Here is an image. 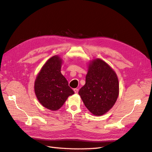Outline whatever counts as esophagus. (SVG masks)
Instances as JSON below:
<instances>
[{
  "label": "esophagus",
  "mask_w": 152,
  "mask_h": 152,
  "mask_svg": "<svg viewBox=\"0 0 152 152\" xmlns=\"http://www.w3.org/2000/svg\"><path fill=\"white\" fill-rule=\"evenodd\" d=\"M73 91H74L75 93H78V92H79V89L75 88V89H73Z\"/></svg>",
  "instance_id": "obj_1"
}]
</instances>
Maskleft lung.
Returning <instances> with one entry per match:
<instances>
[{
	"mask_svg": "<svg viewBox=\"0 0 152 152\" xmlns=\"http://www.w3.org/2000/svg\"><path fill=\"white\" fill-rule=\"evenodd\" d=\"M118 78L112 68L100 59L89 64L86 77V84L79 94L88 109L94 115H102L111 109L118 96Z\"/></svg>",
	"mask_w": 152,
	"mask_h": 152,
	"instance_id": "obj_1",
	"label": "left lung"
}]
</instances>
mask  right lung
<instances>
[{
	"label": "right lung",
	"instance_id": "right-lung-1",
	"mask_svg": "<svg viewBox=\"0 0 152 152\" xmlns=\"http://www.w3.org/2000/svg\"><path fill=\"white\" fill-rule=\"evenodd\" d=\"M62 61L58 56L44 64L35 81V93L39 102L46 108L58 110L74 92L61 73Z\"/></svg>",
	"mask_w": 152,
	"mask_h": 152
}]
</instances>
